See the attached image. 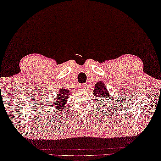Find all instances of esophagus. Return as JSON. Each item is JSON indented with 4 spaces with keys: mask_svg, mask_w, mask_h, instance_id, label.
Returning a JSON list of instances; mask_svg holds the SVG:
<instances>
[{
    "mask_svg": "<svg viewBox=\"0 0 161 161\" xmlns=\"http://www.w3.org/2000/svg\"><path fill=\"white\" fill-rule=\"evenodd\" d=\"M85 87H86V85H80V88L81 90H84V89H85Z\"/></svg>",
    "mask_w": 161,
    "mask_h": 161,
    "instance_id": "1",
    "label": "esophagus"
}]
</instances>
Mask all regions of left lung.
Here are the masks:
<instances>
[{"label": "left lung", "mask_w": 161, "mask_h": 161, "mask_svg": "<svg viewBox=\"0 0 161 161\" xmlns=\"http://www.w3.org/2000/svg\"><path fill=\"white\" fill-rule=\"evenodd\" d=\"M93 94L95 97L100 98H108L110 97L109 92L103 81H99L95 84Z\"/></svg>", "instance_id": "obj_1"}]
</instances>
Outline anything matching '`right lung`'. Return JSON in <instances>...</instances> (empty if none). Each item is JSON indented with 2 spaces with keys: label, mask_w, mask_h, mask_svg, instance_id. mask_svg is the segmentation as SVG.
Here are the masks:
<instances>
[{
  "label": "right lung",
  "mask_w": 161,
  "mask_h": 161,
  "mask_svg": "<svg viewBox=\"0 0 161 161\" xmlns=\"http://www.w3.org/2000/svg\"><path fill=\"white\" fill-rule=\"evenodd\" d=\"M70 91L65 88L59 90L56 99L53 101V105L57 111H64L66 108V104L70 94Z\"/></svg>",
  "instance_id": "right-lung-1"
}]
</instances>
